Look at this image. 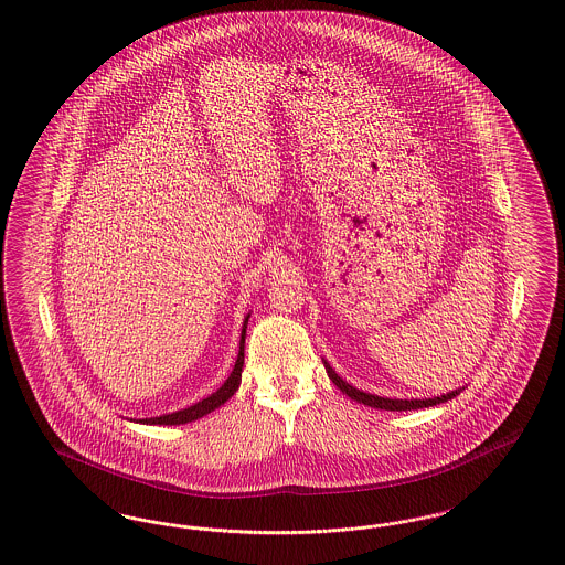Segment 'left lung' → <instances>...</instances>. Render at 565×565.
<instances>
[{"mask_svg":"<svg viewBox=\"0 0 565 565\" xmlns=\"http://www.w3.org/2000/svg\"><path fill=\"white\" fill-rule=\"evenodd\" d=\"M323 366H326V373L330 376V381L343 392V394H348L351 401H355V403L366 404V406H373V408H383V411H415V408H428V406H436V404L447 403V401H451V398H456L457 394L463 390V387H457V390H451V392H447V394H443V396H434V398H411V401H403V398H383V396H375V394H366V392H362V390H358V387H353L351 383H348L343 376L337 375L334 373V369L322 360Z\"/></svg>","mask_w":565,"mask_h":565,"instance_id":"1","label":"left lung"}]
</instances>
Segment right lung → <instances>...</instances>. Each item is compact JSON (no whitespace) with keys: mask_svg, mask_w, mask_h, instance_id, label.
I'll return each mask as SVG.
<instances>
[{"mask_svg":"<svg viewBox=\"0 0 565 565\" xmlns=\"http://www.w3.org/2000/svg\"><path fill=\"white\" fill-rule=\"evenodd\" d=\"M247 320H249V313L245 316L242 328V341H239V353H237V360H235V366L231 371L228 379L215 390L214 394H210L207 398L199 401V403L186 406L182 411H173V413H167L161 417H146V419H139V424H146V426H182V424H190L194 419H201L203 415L212 413L215 408H220L222 404L226 403L237 390H239V383H242L243 373V348H245V330H247ZM135 422V419H131Z\"/></svg>","mask_w":565,"mask_h":565,"instance_id":"add662e5","label":"right lung"}]
</instances>
